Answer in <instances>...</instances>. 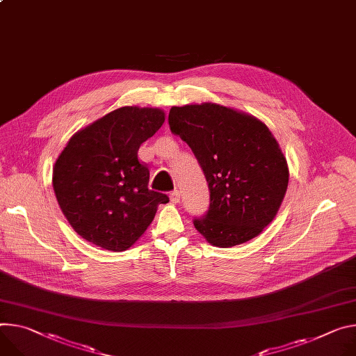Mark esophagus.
<instances>
[{
    "label": "esophagus",
    "instance_id": "esophagus-1",
    "mask_svg": "<svg viewBox=\"0 0 356 356\" xmlns=\"http://www.w3.org/2000/svg\"><path fill=\"white\" fill-rule=\"evenodd\" d=\"M170 200H172L175 204L180 203V191H179V190H175V191L170 193Z\"/></svg>",
    "mask_w": 356,
    "mask_h": 356
}]
</instances>
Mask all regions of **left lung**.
I'll list each match as a JSON object with an SVG mask.
<instances>
[{"instance_id": "left-lung-1", "label": "left lung", "mask_w": 356, "mask_h": 356, "mask_svg": "<svg viewBox=\"0 0 356 356\" xmlns=\"http://www.w3.org/2000/svg\"><path fill=\"white\" fill-rule=\"evenodd\" d=\"M170 131L199 160L210 207L195 218L211 244L229 248L260 234L274 220L288 187V165L264 122L211 102L173 106Z\"/></svg>"}]
</instances>
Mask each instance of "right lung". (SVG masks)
Returning a JSON list of instances; mask_svg holds the SVG:
<instances>
[{
	"instance_id": "right-lung-1",
	"label": "right lung",
	"mask_w": 356,
	"mask_h": 356,
	"mask_svg": "<svg viewBox=\"0 0 356 356\" xmlns=\"http://www.w3.org/2000/svg\"><path fill=\"white\" fill-rule=\"evenodd\" d=\"M165 122L159 108L123 106L78 131L58 156L52 186L72 229L86 241L120 252L132 247L169 197L153 191L138 159Z\"/></svg>"
}]
</instances>
